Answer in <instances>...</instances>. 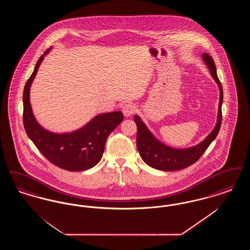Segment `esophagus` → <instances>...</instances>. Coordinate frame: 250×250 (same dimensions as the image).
Returning a JSON list of instances; mask_svg holds the SVG:
<instances>
[{
  "instance_id": "34e87169",
  "label": "esophagus",
  "mask_w": 250,
  "mask_h": 250,
  "mask_svg": "<svg viewBox=\"0 0 250 250\" xmlns=\"http://www.w3.org/2000/svg\"><path fill=\"white\" fill-rule=\"evenodd\" d=\"M136 109H137L136 106H134L132 103H127L123 107V112L125 116L128 117L136 112Z\"/></svg>"
}]
</instances>
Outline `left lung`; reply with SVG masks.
Here are the masks:
<instances>
[{"mask_svg": "<svg viewBox=\"0 0 250 250\" xmlns=\"http://www.w3.org/2000/svg\"><path fill=\"white\" fill-rule=\"evenodd\" d=\"M202 59L204 60L209 70L211 72L212 77L214 78L215 83L218 84L220 90V100L218 107V116L217 123L207 138L196 146L188 148V149H174L166 146L159 143L152 133L147 129L143 121L137 115L134 116L135 123L137 125V148L143 161L148 165L156 169L165 170V171H173L183 169L187 167L190 166L198 161L202 154L207 150L209 145L216 138L222 121V101H223V90L220 81L218 80L215 64L213 58L207 54H202Z\"/></svg>", "mask_w": 250, "mask_h": 250, "instance_id": "1", "label": "left lung"}]
</instances>
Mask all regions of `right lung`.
<instances>
[{
    "label": "right lung",
    "mask_w": 250,
    "mask_h": 250,
    "mask_svg": "<svg viewBox=\"0 0 250 250\" xmlns=\"http://www.w3.org/2000/svg\"><path fill=\"white\" fill-rule=\"evenodd\" d=\"M44 55L37 61L35 70L24 87V128L36 148L53 165L69 171L89 169L100 161L107 137L121 124L124 114L121 111L100 114L83 128L72 133L54 134L45 130L35 119L29 95Z\"/></svg>",
    "instance_id": "obj_1"
}]
</instances>
